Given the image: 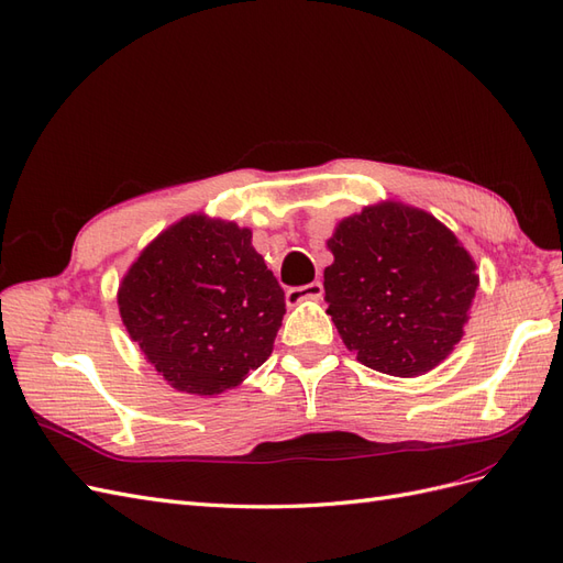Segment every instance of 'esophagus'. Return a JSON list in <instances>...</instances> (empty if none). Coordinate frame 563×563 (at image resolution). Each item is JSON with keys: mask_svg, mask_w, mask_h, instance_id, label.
Segmentation results:
<instances>
[{"mask_svg": "<svg viewBox=\"0 0 563 563\" xmlns=\"http://www.w3.org/2000/svg\"><path fill=\"white\" fill-rule=\"evenodd\" d=\"M324 294V286L322 282H312L306 286H294L286 291V302L288 306H298L302 300H319Z\"/></svg>", "mask_w": 563, "mask_h": 563, "instance_id": "34e87169", "label": "esophagus"}]
</instances>
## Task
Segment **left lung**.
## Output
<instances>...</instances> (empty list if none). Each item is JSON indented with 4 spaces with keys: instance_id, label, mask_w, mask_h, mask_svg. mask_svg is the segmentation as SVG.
I'll list each match as a JSON object with an SVG mask.
<instances>
[{
    "instance_id": "left-lung-1",
    "label": "left lung",
    "mask_w": 563,
    "mask_h": 563,
    "mask_svg": "<svg viewBox=\"0 0 563 563\" xmlns=\"http://www.w3.org/2000/svg\"><path fill=\"white\" fill-rule=\"evenodd\" d=\"M327 246V312L364 367L409 378L452 353L478 275L445 224L417 208L382 203L343 220Z\"/></svg>"
}]
</instances>
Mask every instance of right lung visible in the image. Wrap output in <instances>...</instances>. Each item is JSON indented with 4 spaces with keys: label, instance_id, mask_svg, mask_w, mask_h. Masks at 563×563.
<instances>
[{
    "label": "right lung",
    "instance_id": "add662e5",
    "mask_svg": "<svg viewBox=\"0 0 563 563\" xmlns=\"http://www.w3.org/2000/svg\"><path fill=\"white\" fill-rule=\"evenodd\" d=\"M132 341L177 390L218 395L269 357L284 288L234 222L189 216L136 257L118 291Z\"/></svg>",
    "mask_w": 563,
    "mask_h": 563
}]
</instances>
